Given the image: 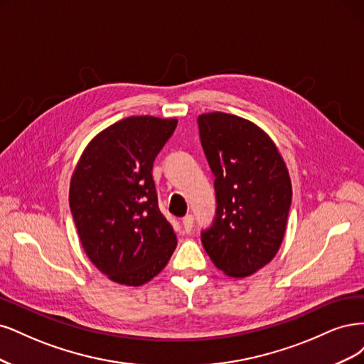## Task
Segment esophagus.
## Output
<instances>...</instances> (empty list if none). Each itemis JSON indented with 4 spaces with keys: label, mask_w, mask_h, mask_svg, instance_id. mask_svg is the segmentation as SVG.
<instances>
[{
    "label": "esophagus",
    "mask_w": 364,
    "mask_h": 364,
    "mask_svg": "<svg viewBox=\"0 0 364 364\" xmlns=\"http://www.w3.org/2000/svg\"><path fill=\"white\" fill-rule=\"evenodd\" d=\"M181 222H183V230H184V232L189 234V232L192 231V228H193V216H192V215H187V216L183 218Z\"/></svg>",
    "instance_id": "esophagus-1"
}]
</instances>
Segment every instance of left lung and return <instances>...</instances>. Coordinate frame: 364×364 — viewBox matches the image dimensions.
I'll return each instance as SVG.
<instances>
[{
	"label": "left lung",
	"mask_w": 364,
	"mask_h": 364,
	"mask_svg": "<svg viewBox=\"0 0 364 364\" xmlns=\"http://www.w3.org/2000/svg\"><path fill=\"white\" fill-rule=\"evenodd\" d=\"M198 125L218 203L204 250L225 275L250 277L283 243L291 203L287 166L274 140L248 119L212 112L199 114Z\"/></svg>",
	"instance_id": "obj_1"
}]
</instances>
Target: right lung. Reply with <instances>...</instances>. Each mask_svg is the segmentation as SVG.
Returning <instances> with one entry per match:
<instances>
[{
  "label": "right lung",
  "mask_w": 364,
  "mask_h": 364,
  "mask_svg": "<svg viewBox=\"0 0 364 364\" xmlns=\"http://www.w3.org/2000/svg\"><path fill=\"white\" fill-rule=\"evenodd\" d=\"M177 122L148 114L114 122L90 140L73 172L69 205L81 246L118 284L144 286L177 246L151 173Z\"/></svg>",
  "instance_id": "obj_1"
}]
</instances>
